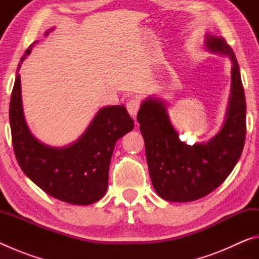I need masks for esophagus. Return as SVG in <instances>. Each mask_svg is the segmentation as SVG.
<instances>
[{
    "label": "esophagus",
    "instance_id": "1",
    "mask_svg": "<svg viewBox=\"0 0 259 259\" xmlns=\"http://www.w3.org/2000/svg\"><path fill=\"white\" fill-rule=\"evenodd\" d=\"M125 107L128 109L130 115H133L135 117V115L137 114L140 108V100L138 98H131L126 102Z\"/></svg>",
    "mask_w": 259,
    "mask_h": 259
}]
</instances>
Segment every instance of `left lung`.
<instances>
[{"instance_id":"1","label":"left lung","mask_w":259,"mask_h":259,"mask_svg":"<svg viewBox=\"0 0 259 259\" xmlns=\"http://www.w3.org/2000/svg\"><path fill=\"white\" fill-rule=\"evenodd\" d=\"M205 43L233 63L232 94L222 130L208 143L190 146L179 139L161 100L148 98L137 115L153 187L171 202L199 200L216 190L234 169L244 146L245 97L239 64L224 37L207 35Z\"/></svg>"}]
</instances>
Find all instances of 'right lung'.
<instances>
[{
	"label": "right lung",
	"instance_id": "1",
	"mask_svg": "<svg viewBox=\"0 0 259 259\" xmlns=\"http://www.w3.org/2000/svg\"><path fill=\"white\" fill-rule=\"evenodd\" d=\"M34 43L25 51L20 63L30 54ZM19 68L20 64L11 94L9 116L12 145L21 170L55 199L78 205L97 202L107 191L109 163L115 143L134 129V120L124 106L104 107L71 146H47L30 134L25 122Z\"/></svg>",
	"mask_w": 259,
	"mask_h": 259
}]
</instances>
